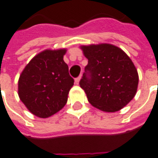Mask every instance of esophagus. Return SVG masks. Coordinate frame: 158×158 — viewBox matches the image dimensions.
I'll return each mask as SVG.
<instances>
[{
  "mask_svg": "<svg viewBox=\"0 0 158 158\" xmlns=\"http://www.w3.org/2000/svg\"><path fill=\"white\" fill-rule=\"evenodd\" d=\"M80 79H81V75L78 77L77 79H75V84L76 85H79V81H80Z\"/></svg>",
  "mask_w": 158,
  "mask_h": 158,
  "instance_id": "esophagus-1",
  "label": "esophagus"
}]
</instances>
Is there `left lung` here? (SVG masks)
Returning a JSON list of instances; mask_svg holds the SVG:
<instances>
[{
	"instance_id": "left-lung-1",
	"label": "left lung",
	"mask_w": 158,
	"mask_h": 158,
	"mask_svg": "<svg viewBox=\"0 0 158 158\" xmlns=\"http://www.w3.org/2000/svg\"><path fill=\"white\" fill-rule=\"evenodd\" d=\"M88 59L79 85L91 105L104 112H116L136 95L139 74L121 48L110 44L82 45Z\"/></svg>"
}]
</instances>
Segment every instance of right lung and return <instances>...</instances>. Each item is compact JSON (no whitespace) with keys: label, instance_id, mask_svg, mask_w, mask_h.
Returning <instances> with one entry per match:
<instances>
[{"label":"right lung","instance_id":"add662e5","mask_svg":"<svg viewBox=\"0 0 158 158\" xmlns=\"http://www.w3.org/2000/svg\"><path fill=\"white\" fill-rule=\"evenodd\" d=\"M66 52V48L45 49L30 60L19 76V99L37 117L51 116L68 102L74 80L63 60Z\"/></svg>","mask_w":158,"mask_h":158}]
</instances>
